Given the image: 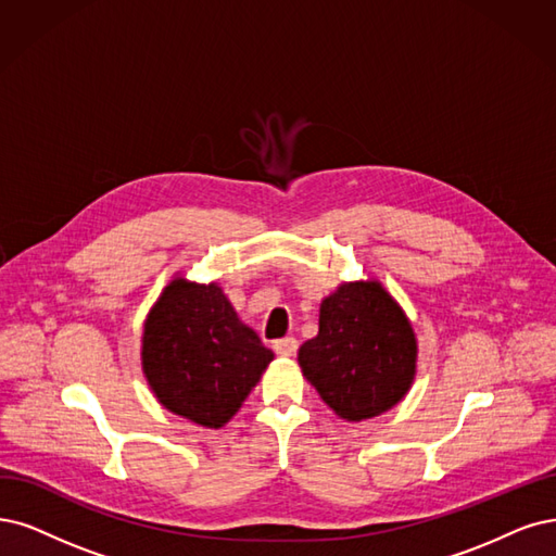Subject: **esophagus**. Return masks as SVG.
<instances>
[{
	"label": "esophagus",
	"instance_id": "obj_1",
	"mask_svg": "<svg viewBox=\"0 0 556 556\" xmlns=\"http://www.w3.org/2000/svg\"><path fill=\"white\" fill-rule=\"evenodd\" d=\"M275 353L279 357H293L298 353V341L293 337H286V339L275 341Z\"/></svg>",
	"mask_w": 556,
	"mask_h": 556
}]
</instances>
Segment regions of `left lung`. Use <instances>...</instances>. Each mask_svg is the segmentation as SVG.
<instances>
[{
    "label": "left lung",
    "mask_w": 556,
    "mask_h": 556,
    "mask_svg": "<svg viewBox=\"0 0 556 556\" xmlns=\"http://www.w3.org/2000/svg\"><path fill=\"white\" fill-rule=\"evenodd\" d=\"M417 334L378 279L343 281L320 302L318 334L298 351L302 376L345 421L374 419L417 376Z\"/></svg>",
    "instance_id": "1"
}]
</instances>
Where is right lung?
Here are the masks:
<instances>
[{"label": "right lung", "mask_w": 556, "mask_h": 556, "mask_svg": "<svg viewBox=\"0 0 556 556\" xmlns=\"http://www.w3.org/2000/svg\"><path fill=\"white\" fill-rule=\"evenodd\" d=\"M275 359L217 281L176 275L143 320L141 371L169 413L222 428Z\"/></svg>", "instance_id": "obj_1"}]
</instances>
